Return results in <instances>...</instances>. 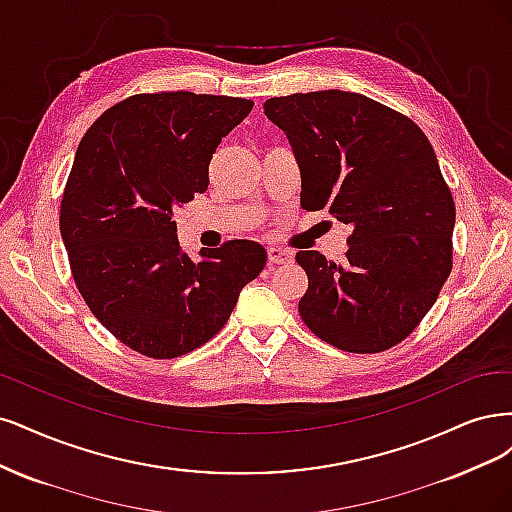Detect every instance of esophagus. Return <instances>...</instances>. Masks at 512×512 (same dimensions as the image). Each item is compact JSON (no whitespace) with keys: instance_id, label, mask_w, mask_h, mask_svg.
<instances>
[{"instance_id":"obj_1","label":"esophagus","mask_w":512,"mask_h":512,"mask_svg":"<svg viewBox=\"0 0 512 512\" xmlns=\"http://www.w3.org/2000/svg\"><path fill=\"white\" fill-rule=\"evenodd\" d=\"M291 259H293V253L287 249H280V246H270L268 249L270 266H276V263H289Z\"/></svg>"}]
</instances>
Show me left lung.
Returning <instances> with one entry per match:
<instances>
[{
	"mask_svg": "<svg viewBox=\"0 0 512 512\" xmlns=\"http://www.w3.org/2000/svg\"><path fill=\"white\" fill-rule=\"evenodd\" d=\"M263 114L291 144L302 208H327L351 229L342 263L295 253L308 276L302 321L349 353L402 342L453 263L455 204L430 140L400 112L340 89L272 97Z\"/></svg>",
	"mask_w": 512,
	"mask_h": 512,
	"instance_id": "obj_1",
	"label": "left lung"
}]
</instances>
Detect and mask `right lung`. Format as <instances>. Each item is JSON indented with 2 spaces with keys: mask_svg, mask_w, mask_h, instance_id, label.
<instances>
[{
  "mask_svg": "<svg viewBox=\"0 0 512 512\" xmlns=\"http://www.w3.org/2000/svg\"><path fill=\"white\" fill-rule=\"evenodd\" d=\"M251 110L242 97L144 93L108 108L78 144L59 221L76 287L95 319L146 357L208 342L266 266L253 240L193 261L172 219L208 189L214 151Z\"/></svg>",
  "mask_w": 512,
  "mask_h": 512,
  "instance_id": "right-lung-1",
  "label": "right lung"
}]
</instances>
